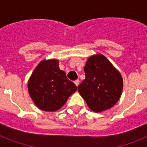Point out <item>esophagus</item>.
I'll list each match as a JSON object with an SVG mask.
<instances>
[{"label": "esophagus", "mask_w": 147, "mask_h": 147, "mask_svg": "<svg viewBox=\"0 0 147 147\" xmlns=\"http://www.w3.org/2000/svg\"><path fill=\"white\" fill-rule=\"evenodd\" d=\"M74 83L76 84V86H78V85H79V80H78V79H77V80H76L75 82H74Z\"/></svg>", "instance_id": "34e87169"}]
</instances>
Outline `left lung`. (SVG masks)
Returning <instances> with one entry per match:
<instances>
[{"label": "left lung", "mask_w": 147, "mask_h": 147, "mask_svg": "<svg viewBox=\"0 0 147 147\" xmlns=\"http://www.w3.org/2000/svg\"><path fill=\"white\" fill-rule=\"evenodd\" d=\"M85 78L78 91L94 112L110 109L121 98L123 78L109 60L101 54L88 59L84 68Z\"/></svg>", "instance_id": "obj_1"}]
</instances>
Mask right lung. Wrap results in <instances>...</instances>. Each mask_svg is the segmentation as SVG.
Listing matches in <instances>:
<instances>
[{
    "instance_id": "add662e5",
    "label": "right lung",
    "mask_w": 147,
    "mask_h": 147,
    "mask_svg": "<svg viewBox=\"0 0 147 147\" xmlns=\"http://www.w3.org/2000/svg\"><path fill=\"white\" fill-rule=\"evenodd\" d=\"M77 87L59 67V60H42L28 81L30 96L36 107L45 111L60 109Z\"/></svg>"
}]
</instances>
